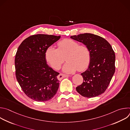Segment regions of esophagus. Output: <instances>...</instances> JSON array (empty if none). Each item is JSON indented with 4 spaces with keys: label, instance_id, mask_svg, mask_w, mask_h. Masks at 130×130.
Wrapping results in <instances>:
<instances>
[{
    "label": "esophagus",
    "instance_id": "esophagus-1",
    "mask_svg": "<svg viewBox=\"0 0 130 130\" xmlns=\"http://www.w3.org/2000/svg\"><path fill=\"white\" fill-rule=\"evenodd\" d=\"M69 75H65V74H63V73H60V75L58 76V79L59 80H61L62 79H63L64 78H66L69 77Z\"/></svg>",
    "mask_w": 130,
    "mask_h": 130
}]
</instances>
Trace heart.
Listing matches in <instances>:
<instances>
[{
	"mask_svg": "<svg viewBox=\"0 0 130 130\" xmlns=\"http://www.w3.org/2000/svg\"><path fill=\"white\" fill-rule=\"evenodd\" d=\"M58 46V48L49 46L45 51L46 60L54 69L61 68L65 57L67 62L62 70L65 73H73L78 69L83 71L89 65L91 54L87 46L67 39L59 42Z\"/></svg>",
	"mask_w": 130,
	"mask_h": 130,
	"instance_id": "1",
	"label": "heart"
}]
</instances>
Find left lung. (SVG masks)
<instances>
[{
    "label": "left lung",
    "instance_id": "8db88e82",
    "mask_svg": "<svg viewBox=\"0 0 130 130\" xmlns=\"http://www.w3.org/2000/svg\"><path fill=\"white\" fill-rule=\"evenodd\" d=\"M70 38L87 46L91 54L87 69L81 73L83 82L76 87L77 92L86 98L101 95L115 71V54L112 46L102 37L91 33L73 35Z\"/></svg>",
    "mask_w": 130,
    "mask_h": 130
}]
</instances>
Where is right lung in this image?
Returning <instances> with one entry per match:
<instances>
[{
  "mask_svg": "<svg viewBox=\"0 0 130 130\" xmlns=\"http://www.w3.org/2000/svg\"><path fill=\"white\" fill-rule=\"evenodd\" d=\"M61 36L36 34L28 37L18 47L15 66L16 79L25 94L35 101L52 99L59 87V73L47 64L45 51Z\"/></svg>",
  "mask_w": 130,
  "mask_h": 130,
  "instance_id": "right-lung-1",
  "label": "right lung"
}]
</instances>
